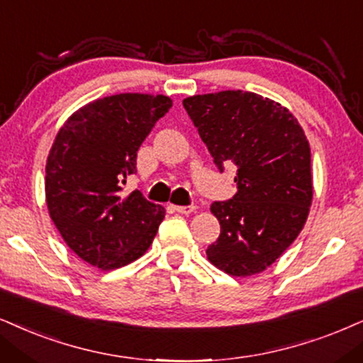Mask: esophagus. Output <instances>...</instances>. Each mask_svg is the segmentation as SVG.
<instances>
[{
  "mask_svg": "<svg viewBox=\"0 0 363 363\" xmlns=\"http://www.w3.org/2000/svg\"><path fill=\"white\" fill-rule=\"evenodd\" d=\"M172 209L179 214H191V213H194L197 208L196 206H172Z\"/></svg>",
  "mask_w": 363,
  "mask_h": 363,
  "instance_id": "1",
  "label": "esophagus"
}]
</instances>
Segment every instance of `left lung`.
<instances>
[{"label":"left lung","instance_id":"8db88e82","mask_svg":"<svg viewBox=\"0 0 363 363\" xmlns=\"http://www.w3.org/2000/svg\"><path fill=\"white\" fill-rule=\"evenodd\" d=\"M219 171L238 167L236 194L213 203L221 235L206 251L231 277L269 268L296 240L313 199L310 144L295 116L253 91L221 90L182 100Z\"/></svg>","mask_w":363,"mask_h":363}]
</instances>
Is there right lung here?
I'll use <instances>...</instances> for the list:
<instances>
[{
	"label": "right lung",
	"instance_id": "1",
	"mask_svg": "<svg viewBox=\"0 0 363 363\" xmlns=\"http://www.w3.org/2000/svg\"><path fill=\"white\" fill-rule=\"evenodd\" d=\"M171 107L166 95H108L73 112L55 137L45 167L48 214L67 246L95 268L139 259L157 235L166 209L140 191L122 196V184Z\"/></svg>",
	"mask_w": 363,
	"mask_h": 363
}]
</instances>
